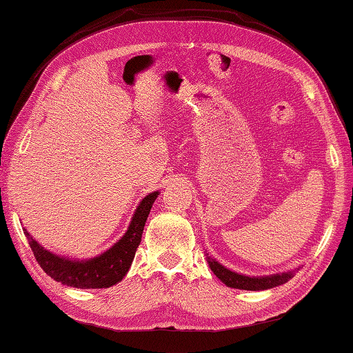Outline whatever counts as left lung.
Instances as JSON below:
<instances>
[{
  "label": "left lung",
  "mask_w": 353,
  "mask_h": 353,
  "mask_svg": "<svg viewBox=\"0 0 353 353\" xmlns=\"http://www.w3.org/2000/svg\"><path fill=\"white\" fill-rule=\"evenodd\" d=\"M207 260L214 276H216L221 282L225 283L227 286H230V288H236V290H248V291L270 290V288H274V286L286 283L292 277V272L274 274V276H266V277H248V276H241V274H236L234 271L227 270V268H224L216 260L210 259V256H207Z\"/></svg>",
  "instance_id": "1"
}]
</instances>
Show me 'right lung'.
Masks as SVG:
<instances>
[{
  "label": "right lung",
  "instance_id": "obj_1",
  "mask_svg": "<svg viewBox=\"0 0 353 353\" xmlns=\"http://www.w3.org/2000/svg\"><path fill=\"white\" fill-rule=\"evenodd\" d=\"M159 196V191L148 194L140 202L139 208L130 223L129 229L124 236L115 246H112L104 254H101L97 259L90 260H68L63 256H57L51 254L32 240V236L28 234L26 229L23 230L28 236L29 246H31L35 260L39 261L41 270L48 276L54 279L56 282L63 285L73 286V288H109V286L118 283L119 280L126 276L129 271L130 263H132L137 248L141 241V234L145 229L148 214L151 212L155 198Z\"/></svg>",
  "mask_w": 353,
  "mask_h": 353
}]
</instances>
